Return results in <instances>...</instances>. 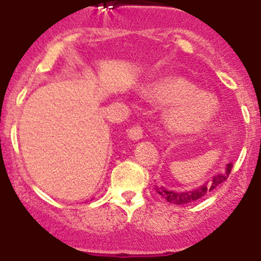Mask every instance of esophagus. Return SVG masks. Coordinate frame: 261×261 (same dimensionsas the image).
Returning a JSON list of instances; mask_svg holds the SVG:
<instances>
[{
  "instance_id": "obj_1",
  "label": "esophagus",
  "mask_w": 261,
  "mask_h": 261,
  "mask_svg": "<svg viewBox=\"0 0 261 261\" xmlns=\"http://www.w3.org/2000/svg\"><path fill=\"white\" fill-rule=\"evenodd\" d=\"M127 135H128V138H130V139H133V140L142 139V138H143V127H142V126H139V125L133 126V127L128 130Z\"/></svg>"
}]
</instances>
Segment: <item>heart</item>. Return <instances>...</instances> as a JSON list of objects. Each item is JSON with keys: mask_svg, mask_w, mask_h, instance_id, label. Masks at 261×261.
Returning a JSON list of instances; mask_svg holds the SVG:
<instances>
[{"mask_svg": "<svg viewBox=\"0 0 261 261\" xmlns=\"http://www.w3.org/2000/svg\"><path fill=\"white\" fill-rule=\"evenodd\" d=\"M161 104L170 105L168 121L178 131H198L205 127L217 112L212 95L199 92L196 86L183 78H166L151 90Z\"/></svg>", "mask_w": 261, "mask_h": 261, "instance_id": "heart-1", "label": "heart"}]
</instances>
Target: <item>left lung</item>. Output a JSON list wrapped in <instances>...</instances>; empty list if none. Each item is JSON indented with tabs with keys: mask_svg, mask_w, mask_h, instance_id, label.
Returning <instances> with one entry per match:
<instances>
[{
	"mask_svg": "<svg viewBox=\"0 0 261 261\" xmlns=\"http://www.w3.org/2000/svg\"><path fill=\"white\" fill-rule=\"evenodd\" d=\"M233 168V164H227L226 170L224 173H220V174L215 175L211 180H208L206 183H204L203 186L198 187V189L191 190V191H185V192H174L169 191V190L164 189V187H156V192L159 195H161L166 201L173 204H187L191 203V201L199 200V199L204 198L206 194H210L211 191L216 189L218 185H221L224 180L227 179V177L230 175V171Z\"/></svg>",
	"mask_w": 261,
	"mask_h": 261,
	"instance_id": "1",
	"label": "left lung"
}]
</instances>
